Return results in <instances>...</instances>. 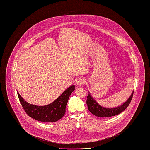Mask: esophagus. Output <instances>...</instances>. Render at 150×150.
I'll return each mask as SVG.
<instances>
[{
	"label": "esophagus",
	"mask_w": 150,
	"mask_h": 150,
	"mask_svg": "<svg viewBox=\"0 0 150 150\" xmlns=\"http://www.w3.org/2000/svg\"><path fill=\"white\" fill-rule=\"evenodd\" d=\"M85 83V79L81 77V78H79V79L77 80V84L79 86H81L82 85H83Z\"/></svg>",
	"instance_id": "1"
}]
</instances>
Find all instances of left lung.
<instances>
[{"label": "left lung", "instance_id": "1", "mask_svg": "<svg viewBox=\"0 0 150 150\" xmlns=\"http://www.w3.org/2000/svg\"><path fill=\"white\" fill-rule=\"evenodd\" d=\"M133 93L134 92H133L128 100L125 101L121 106L111 109L106 108L99 105L95 101V100L93 98V97L91 96V95L89 93L86 100V104L88 106V108L89 110L96 117H110L115 116V115L121 113L129 106L133 98Z\"/></svg>", "mask_w": 150, "mask_h": 150}]
</instances>
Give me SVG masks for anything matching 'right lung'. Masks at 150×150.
Listing matches in <instances>:
<instances>
[{
  "instance_id": "right-lung-1",
  "label": "right lung",
  "mask_w": 150,
  "mask_h": 150,
  "mask_svg": "<svg viewBox=\"0 0 150 150\" xmlns=\"http://www.w3.org/2000/svg\"><path fill=\"white\" fill-rule=\"evenodd\" d=\"M74 89V85L70 86L51 104L44 106L29 104L25 101L18 93L17 94L23 108L30 117L42 122H54L63 117L68 98Z\"/></svg>"
}]
</instances>
